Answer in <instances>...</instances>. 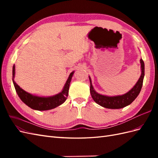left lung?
<instances>
[{
	"label": "left lung",
	"instance_id": "1",
	"mask_svg": "<svg viewBox=\"0 0 158 158\" xmlns=\"http://www.w3.org/2000/svg\"><path fill=\"white\" fill-rule=\"evenodd\" d=\"M140 61L141 64V76L140 78L138 79L135 86L129 92L121 95L107 96V95H103L97 93L93 88L92 80L89 76L90 82V94L94 101L105 108L113 109H121L130 105L137 98L142 87L143 80L144 77V63L142 59Z\"/></svg>",
	"mask_w": 158,
	"mask_h": 158
}]
</instances>
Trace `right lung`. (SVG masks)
<instances>
[{"label":"right lung","instance_id":"obj_1","mask_svg":"<svg viewBox=\"0 0 158 158\" xmlns=\"http://www.w3.org/2000/svg\"><path fill=\"white\" fill-rule=\"evenodd\" d=\"M74 73V72L73 71L70 74L62 92L51 97L37 96V95L27 93L22 89L14 80V76H15V66L14 65L12 68V81L18 95L26 106L37 111H47V110L54 109L60 106L66 101L69 95L70 83Z\"/></svg>","mask_w":158,"mask_h":158}]
</instances>
